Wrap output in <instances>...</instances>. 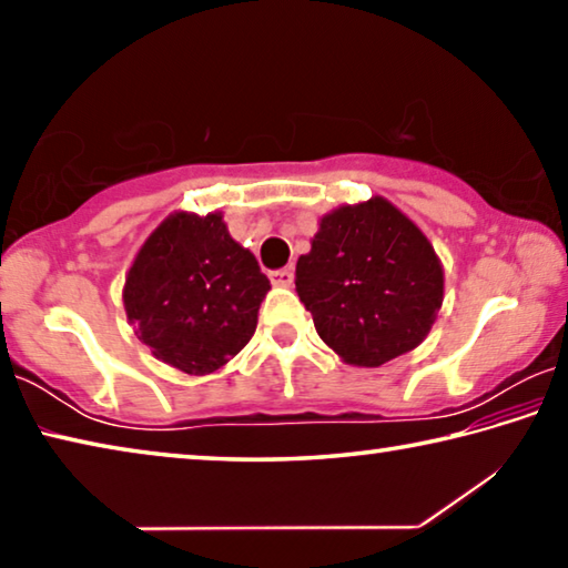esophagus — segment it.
<instances>
[{
  "label": "esophagus",
  "instance_id": "1",
  "mask_svg": "<svg viewBox=\"0 0 568 568\" xmlns=\"http://www.w3.org/2000/svg\"><path fill=\"white\" fill-rule=\"evenodd\" d=\"M293 267H281V271H273L271 273V283L277 287H291L293 285Z\"/></svg>",
  "mask_w": 568,
  "mask_h": 568
}]
</instances>
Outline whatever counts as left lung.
<instances>
[{
    "label": "left lung",
    "instance_id": "8db88e82",
    "mask_svg": "<svg viewBox=\"0 0 568 568\" xmlns=\"http://www.w3.org/2000/svg\"><path fill=\"white\" fill-rule=\"evenodd\" d=\"M295 291L325 345L376 368L426 338L444 303V267L398 207L371 197L321 220L295 265Z\"/></svg>",
    "mask_w": 568,
    "mask_h": 568
}]
</instances>
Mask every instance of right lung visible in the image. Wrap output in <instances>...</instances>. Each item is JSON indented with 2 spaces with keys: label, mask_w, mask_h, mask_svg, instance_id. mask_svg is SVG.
Returning <instances> with one entry per match:
<instances>
[{
  "label": "right lung",
  "mask_w": 568,
  "mask_h": 568,
  "mask_svg": "<svg viewBox=\"0 0 568 568\" xmlns=\"http://www.w3.org/2000/svg\"><path fill=\"white\" fill-rule=\"evenodd\" d=\"M267 291L255 255L230 237L223 215L175 213L134 257L122 297L152 355L205 376L253 338Z\"/></svg>",
  "instance_id": "obj_1"
}]
</instances>
